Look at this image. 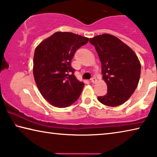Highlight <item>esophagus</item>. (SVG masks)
Listing matches in <instances>:
<instances>
[{
    "label": "esophagus",
    "mask_w": 157,
    "mask_h": 157,
    "mask_svg": "<svg viewBox=\"0 0 157 157\" xmlns=\"http://www.w3.org/2000/svg\"><path fill=\"white\" fill-rule=\"evenodd\" d=\"M91 82H92L93 84H95L97 82V79L95 78H92L91 79Z\"/></svg>",
    "instance_id": "34e87169"
}]
</instances>
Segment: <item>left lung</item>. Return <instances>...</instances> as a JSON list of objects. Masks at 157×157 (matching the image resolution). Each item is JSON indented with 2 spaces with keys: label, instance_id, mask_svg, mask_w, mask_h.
I'll use <instances>...</instances> for the list:
<instances>
[{
  "label": "left lung",
  "instance_id": "1",
  "mask_svg": "<svg viewBox=\"0 0 157 157\" xmlns=\"http://www.w3.org/2000/svg\"><path fill=\"white\" fill-rule=\"evenodd\" d=\"M95 46L102 66V79L107 93L98 100L102 104L117 107L129 99L139 84L140 63L132 49L115 36L103 34L89 39Z\"/></svg>",
  "mask_w": 157,
  "mask_h": 157
}]
</instances>
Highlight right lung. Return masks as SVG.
<instances>
[{
    "instance_id": "1",
    "label": "right lung",
    "mask_w": 157,
    "mask_h": 157,
    "mask_svg": "<svg viewBox=\"0 0 157 157\" xmlns=\"http://www.w3.org/2000/svg\"><path fill=\"white\" fill-rule=\"evenodd\" d=\"M89 38L68 32H57L36 48L33 75L45 99L56 107L64 108L76 102L84 86L74 75L71 63L76 50Z\"/></svg>"
}]
</instances>
